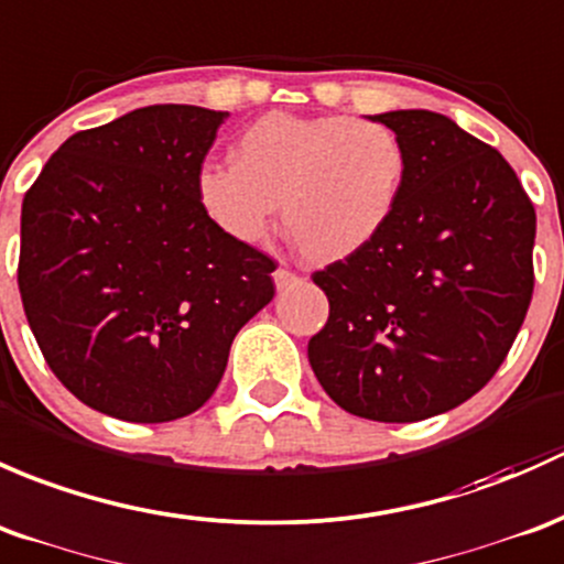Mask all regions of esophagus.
I'll list each match as a JSON object with an SVG mask.
<instances>
[{
  "mask_svg": "<svg viewBox=\"0 0 564 564\" xmlns=\"http://www.w3.org/2000/svg\"><path fill=\"white\" fill-rule=\"evenodd\" d=\"M274 282H276V288H290V284H295V282H301V276L295 274V271H290V269H284V265H280V269L274 271Z\"/></svg>",
  "mask_w": 564,
  "mask_h": 564,
  "instance_id": "1",
  "label": "esophagus"
}]
</instances>
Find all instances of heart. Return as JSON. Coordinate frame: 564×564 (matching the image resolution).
Listing matches in <instances>:
<instances>
[{"label": "heart", "mask_w": 564, "mask_h": 564, "mask_svg": "<svg viewBox=\"0 0 564 564\" xmlns=\"http://www.w3.org/2000/svg\"><path fill=\"white\" fill-rule=\"evenodd\" d=\"M408 149L377 121L269 113L234 143V165L206 162L195 197L228 239L254 243L282 225L312 263H339L391 225L408 184Z\"/></svg>", "instance_id": "heart-1"}]
</instances>
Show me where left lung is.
<instances>
[{
  "instance_id": "8db88e82",
  "label": "left lung",
  "mask_w": 564,
  "mask_h": 564,
  "mask_svg": "<svg viewBox=\"0 0 564 564\" xmlns=\"http://www.w3.org/2000/svg\"><path fill=\"white\" fill-rule=\"evenodd\" d=\"M408 149L391 225L312 280L328 323L310 364L341 410L412 423L495 377L535 288V206L497 149L432 110L371 116Z\"/></svg>"
}]
</instances>
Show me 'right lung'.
Masks as SVG:
<instances>
[{"label":"right lung","instance_id":"right-lung-1","mask_svg":"<svg viewBox=\"0 0 564 564\" xmlns=\"http://www.w3.org/2000/svg\"><path fill=\"white\" fill-rule=\"evenodd\" d=\"M225 110L149 106L69 135L23 195L19 290L73 397L132 423L212 399L236 334L274 299V260L195 197Z\"/></svg>","mask_w":564,"mask_h":564}]
</instances>
